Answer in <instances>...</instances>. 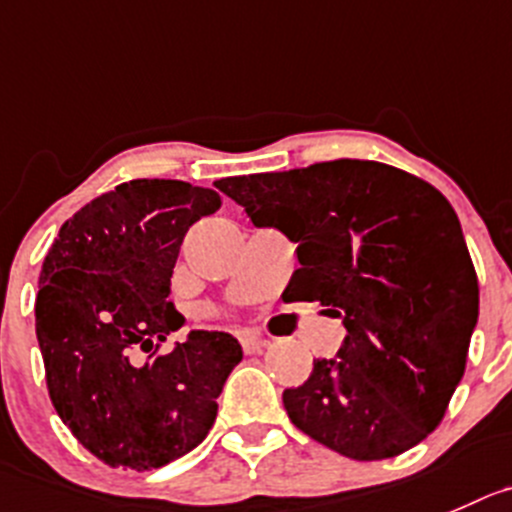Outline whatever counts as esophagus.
<instances>
[{
    "label": "esophagus",
    "mask_w": 512,
    "mask_h": 512,
    "mask_svg": "<svg viewBox=\"0 0 512 512\" xmlns=\"http://www.w3.org/2000/svg\"><path fill=\"white\" fill-rule=\"evenodd\" d=\"M238 342H241L243 352H246V354L264 352V349L269 347V339L259 337V334H253V332H241V334H238Z\"/></svg>",
    "instance_id": "obj_1"
}]
</instances>
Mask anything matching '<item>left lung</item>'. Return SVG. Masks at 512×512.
<instances>
[{"mask_svg":"<svg viewBox=\"0 0 512 512\" xmlns=\"http://www.w3.org/2000/svg\"><path fill=\"white\" fill-rule=\"evenodd\" d=\"M253 226L296 243L289 289L347 337L284 389L289 420L352 460L420 445L445 417L478 324V274L437 188L377 160H329L216 180Z\"/></svg>","mask_w":512,"mask_h":512,"instance_id":"left-lung-1","label":"left lung"}]
</instances>
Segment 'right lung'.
<instances>
[{
	"mask_svg": "<svg viewBox=\"0 0 512 512\" xmlns=\"http://www.w3.org/2000/svg\"><path fill=\"white\" fill-rule=\"evenodd\" d=\"M221 196L183 180L120 183L75 213L45 256L34 304L37 342L57 415L97 460L150 470L206 440L216 399L243 359L226 332L183 326L170 276L188 228Z\"/></svg>",
	"mask_w": 512,
	"mask_h": 512,
	"instance_id": "add662e5",
	"label": "right lung"
}]
</instances>
